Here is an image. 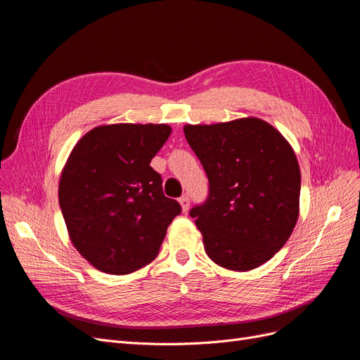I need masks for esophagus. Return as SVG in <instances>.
Segmentation results:
<instances>
[{
	"label": "esophagus",
	"mask_w": 360,
	"mask_h": 360,
	"mask_svg": "<svg viewBox=\"0 0 360 360\" xmlns=\"http://www.w3.org/2000/svg\"><path fill=\"white\" fill-rule=\"evenodd\" d=\"M179 202L181 205V210L183 212H188L189 210V198L186 197V195H183L181 198H179Z\"/></svg>",
	"instance_id": "obj_1"
}]
</instances>
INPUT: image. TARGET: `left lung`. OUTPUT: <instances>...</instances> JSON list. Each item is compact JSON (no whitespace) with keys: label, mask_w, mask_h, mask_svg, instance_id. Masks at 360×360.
<instances>
[{"label":"left lung","mask_w":360,"mask_h":360,"mask_svg":"<svg viewBox=\"0 0 360 360\" xmlns=\"http://www.w3.org/2000/svg\"><path fill=\"white\" fill-rule=\"evenodd\" d=\"M183 130L209 179V198L191 210L207 255L236 271L264 264L299 217L300 168L292 147L255 117Z\"/></svg>","instance_id":"obj_1"}]
</instances>
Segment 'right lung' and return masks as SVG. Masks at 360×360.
I'll return each instance as SVG.
<instances>
[{"instance_id": "add662e5", "label": "right lung", "mask_w": 360, "mask_h": 360, "mask_svg": "<svg viewBox=\"0 0 360 360\" xmlns=\"http://www.w3.org/2000/svg\"><path fill=\"white\" fill-rule=\"evenodd\" d=\"M169 135L168 124H105L70 151L60 176V207L70 242L97 270L127 275L159 254L181 212L150 167Z\"/></svg>"}]
</instances>
